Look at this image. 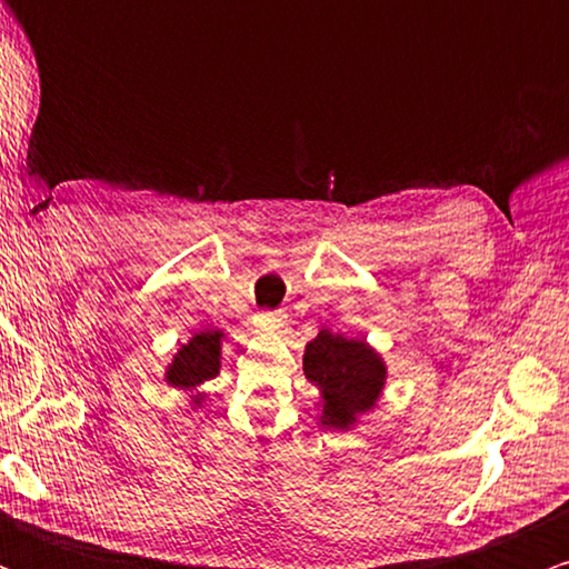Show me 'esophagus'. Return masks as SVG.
<instances>
[{"mask_svg": "<svg viewBox=\"0 0 569 569\" xmlns=\"http://www.w3.org/2000/svg\"><path fill=\"white\" fill-rule=\"evenodd\" d=\"M253 323L264 331H280L286 326V316L283 312H272V310H262L253 316Z\"/></svg>", "mask_w": 569, "mask_h": 569, "instance_id": "34e87169", "label": "esophagus"}]
</instances>
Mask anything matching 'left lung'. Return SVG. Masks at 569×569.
Returning a JSON list of instances; mask_svg holds the SVG:
<instances>
[{
	"mask_svg": "<svg viewBox=\"0 0 569 569\" xmlns=\"http://www.w3.org/2000/svg\"><path fill=\"white\" fill-rule=\"evenodd\" d=\"M305 377L323 393V426L348 428L358 411L375 407L385 363L367 342L321 329L305 350Z\"/></svg>",
	"mask_w": 569,
	"mask_h": 569,
	"instance_id": "8db88e82",
	"label": "left lung"
}]
</instances>
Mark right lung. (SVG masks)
Instances as JSON below:
<instances>
[{
  "label": "right lung",
  "instance_id": "obj_1",
  "mask_svg": "<svg viewBox=\"0 0 569 569\" xmlns=\"http://www.w3.org/2000/svg\"><path fill=\"white\" fill-rule=\"evenodd\" d=\"M221 331H202L194 335L192 342L176 352L173 363L168 367V382L173 388H198L200 382L213 380L219 375V356H221ZM200 403V398H198Z\"/></svg>",
  "mask_w": 569,
  "mask_h": 569
}]
</instances>
